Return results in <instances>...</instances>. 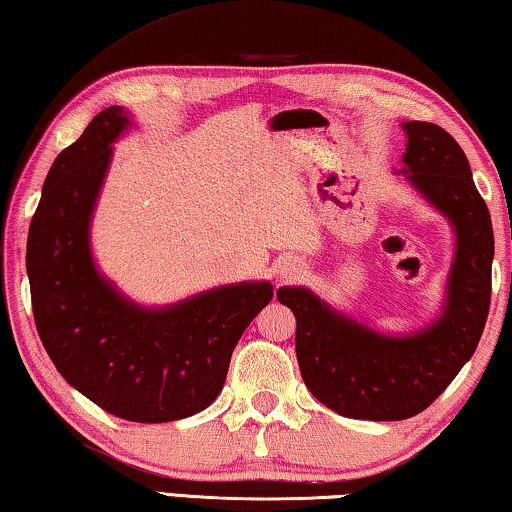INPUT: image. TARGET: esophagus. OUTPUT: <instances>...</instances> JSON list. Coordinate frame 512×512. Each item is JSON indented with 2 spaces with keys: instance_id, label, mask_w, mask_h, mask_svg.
Returning a JSON list of instances; mask_svg holds the SVG:
<instances>
[{
  "instance_id": "1",
  "label": "esophagus",
  "mask_w": 512,
  "mask_h": 512,
  "mask_svg": "<svg viewBox=\"0 0 512 512\" xmlns=\"http://www.w3.org/2000/svg\"><path fill=\"white\" fill-rule=\"evenodd\" d=\"M296 273H299V269H296V264H285V266H282L280 276L282 278H296Z\"/></svg>"
}]
</instances>
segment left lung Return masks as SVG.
Masks as SVG:
<instances>
[{
	"label": "left lung",
	"instance_id": "8db88e82",
	"mask_svg": "<svg viewBox=\"0 0 512 512\" xmlns=\"http://www.w3.org/2000/svg\"><path fill=\"white\" fill-rule=\"evenodd\" d=\"M404 131L407 179L457 234L444 315L407 338H388L338 315L308 289H278L296 317L305 386L335 414L363 421H404L430 407L474 356L490 312L494 232L469 160L437 124L407 121Z\"/></svg>",
	"mask_w": 512,
	"mask_h": 512
}]
</instances>
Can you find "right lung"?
Here are the masks:
<instances>
[{
    "label": "right lung",
    "instance_id": "obj_1",
    "mask_svg": "<svg viewBox=\"0 0 512 512\" xmlns=\"http://www.w3.org/2000/svg\"><path fill=\"white\" fill-rule=\"evenodd\" d=\"M126 126L112 105L52 163L27 236L32 310L45 352L85 398L126 421L170 423L218 398L236 342L273 287L241 282L147 310L98 276L89 218Z\"/></svg>",
    "mask_w": 512,
    "mask_h": 512
}]
</instances>
